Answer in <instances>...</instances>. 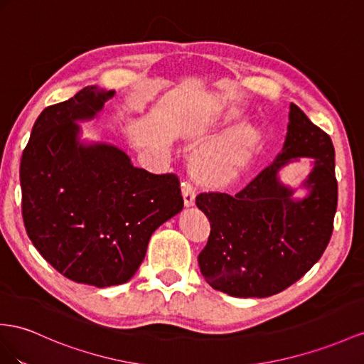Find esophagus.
<instances>
[{
  "instance_id": "34e87169",
  "label": "esophagus",
  "mask_w": 364,
  "mask_h": 364,
  "mask_svg": "<svg viewBox=\"0 0 364 364\" xmlns=\"http://www.w3.org/2000/svg\"><path fill=\"white\" fill-rule=\"evenodd\" d=\"M181 191H183V198H184V204L188 208L193 206L195 204V189L193 184L189 180H184L181 183Z\"/></svg>"
}]
</instances>
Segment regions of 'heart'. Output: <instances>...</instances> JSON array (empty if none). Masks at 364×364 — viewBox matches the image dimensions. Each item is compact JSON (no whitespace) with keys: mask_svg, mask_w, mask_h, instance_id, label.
Here are the masks:
<instances>
[{"mask_svg":"<svg viewBox=\"0 0 364 364\" xmlns=\"http://www.w3.org/2000/svg\"><path fill=\"white\" fill-rule=\"evenodd\" d=\"M255 143L252 129L232 130L215 144L204 147L197 155L198 171L209 178H225L235 175Z\"/></svg>","mask_w":364,"mask_h":364,"instance_id":"obj_1","label":"heart"}]
</instances>
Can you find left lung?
Segmentation results:
<instances>
[{
  "instance_id": "8db88e82",
  "label": "left lung",
  "mask_w": 364,
  "mask_h": 364,
  "mask_svg": "<svg viewBox=\"0 0 364 364\" xmlns=\"http://www.w3.org/2000/svg\"><path fill=\"white\" fill-rule=\"evenodd\" d=\"M301 157L311 171L301 183L303 199L279 180ZM335 151L331 136L291 102L287 134L275 161L235 195L204 192L197 206L210 221L208 245L198 255L204 279L230 296L264 298L284 291L318 262L337 210Z\"/></svg>"
}]
</instances>
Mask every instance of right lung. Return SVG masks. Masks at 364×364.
<instances>
[{
  "mask_svg": "<svg viewBox=\"0 0 364 364\" xmlns=\"http://www.w3.org/2000/svg\"><path fill=\"white\" fill-rule=\"evenodd\" d=\"M114 95L87 86L46 107L20 166L33 246L64 277L97 287L129 282L154 232L184 204L173 173H151L114 144L81 139L80 123L98 117Z\"/></svg>",
  "mask_w": 364,
  "mask_h": 364,
  "instance_id": "1",
  "label": "right lung"
}]
</instances>
